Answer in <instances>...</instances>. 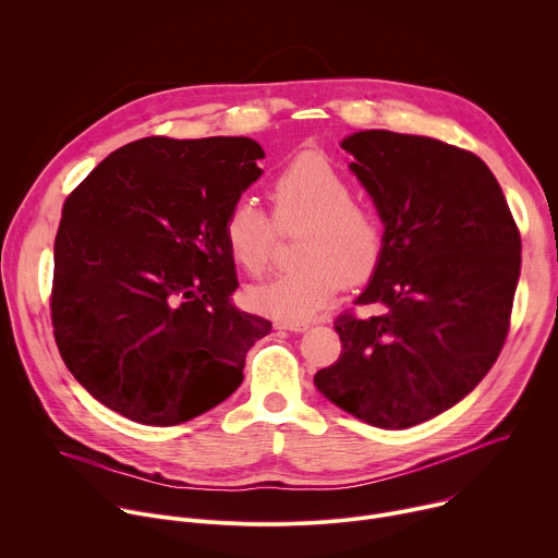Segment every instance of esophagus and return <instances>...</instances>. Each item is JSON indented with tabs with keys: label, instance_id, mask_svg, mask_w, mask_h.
<instances>
[{
	"label": "esophagus",
	"instance_id": "34e87169",
	"mask_svg": "<svg viewBox=\"0 0 558 558\" xmlns=\"http://www.w3.org/2000/svg\"><path fill=\"white\" fill-rule=\"evenodd\" d=\"M276 329H284V331H295L302 333L308 329V323H276Z\"/></svg>",
	"mask_w": 558,
	"mask_h": 558
}]
</instances>
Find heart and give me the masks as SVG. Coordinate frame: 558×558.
<instances>
[{
	"mask_svg": "<svg viewBox=\"0 0 558 558\" xmlns=\"http://www.w3.org/2000/svg\"><path fill=\"white\" fill-rule=\"evenodd\" d=\"M351 181L327 158L304 154L271 183L274 218L254 201H235L222 222L225 245L250 276H265L274 260L278 227H304L298 241V269L256 287V311L280 323H306L344 284L368 282L384 258L386 229L379 209L353 198Z\"/></svg>",
	"mask_w": 558,
	"mask_h": 558,
	"instance_id": "obj_1",
	"label": "heart"
}]
</instances>
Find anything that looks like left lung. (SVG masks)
Masks as SVG:
<instances>
[{
	"instance_id": "obj_1",
	"label": "left lung",
	"mask_w": 558,
	"mask_h": 558,
	"mask_svg": "<svg viewBox=\"0 0 558 558\" xmlns=\"http://www.w3.org/2000/svg\"><path fill=\"white\" fill-rule=\"evenodd\" d=\"M384 218L379 269L336 320L342 353L313 381L357 420L402 430L480 384L510 329L521 235L480 156L428 136L364 130L342 141Z\"/></svg>"
}]
</instances>
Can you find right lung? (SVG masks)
<instances>
[{
	"instance_id": "obj_1",
	"label": "right lung",
	"mask_w": 558,
	"mask_h": 558,
	"mask_svg": "<svg viewBox=\"0 0 558 558\" xmlns=\"http://www.w3.org/2000/svg\"><path fill=\"white\" fill-rule=\"evenodd\" d=\"M263 156L247 136H145L65 198L52 333L68 371L110 411L177 426L241 386L271 323L229 300L238 278L222 222Z\"/></svg>"
}]
</instances>
